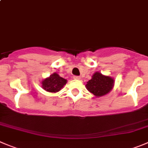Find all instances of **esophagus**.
Returning a JSON list of instances; mask_svg holds the SVG:
<instances>
[{
	"label": "esophagus",
	"instance_id": "34e87169",
	"mask_svg": "<svg viewBox=\"0 0 148 148\" xmlns=\"http://www.w3.org/2000/svg\"><path fill=\"white\" fill-rule=\"evenodd\" d=\"M74 79H80V77H79V76H74Z\"/></svg>",
	"mask_w": 148,
	"mask_h": 148
}]
</instances>
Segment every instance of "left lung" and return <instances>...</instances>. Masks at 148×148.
Masks as SVG:
<instances>
[{
    "mask_svg": "<svg viewBox=\"0 0 148 148\" xmlns=\"http://www.w3.org/2000/svg\"><path fill=\"white\" fill-rule=\"evenodd\" d=\"M114 79L112 77L96 72L92 79L87 82V89L96 96H102L107 94L112 88Z\"/></svg>",
    "mask_w": 148,
    "mask_h": 148,
    "instance_id": "1",
    "label": "left lung"
}]
</instances>
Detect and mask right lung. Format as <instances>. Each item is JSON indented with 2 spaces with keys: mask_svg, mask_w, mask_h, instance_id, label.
<instances>
[{
  "mask_svg": "<svg viewBox=\"0 0 148 148\" xmlns=\"http://www.w3.org/2000/svg\"><path fill=\"white\" fill-rule=\"evenodd\" d=\"M41 84H42V88L46 91L50 93H55L60 90L66 85V79L60 77L56 73H54L49 78L43 80Z\"/></svg>",
  "mask_w": 148,
  "mask_h": 148,
  "instance_id": "1",
  "label": "right lung"
}]
</instances>
